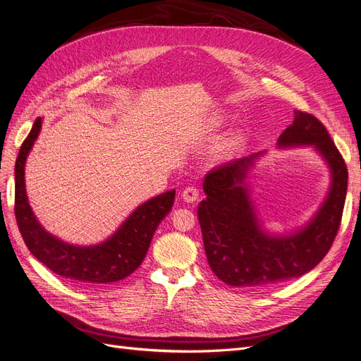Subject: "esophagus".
<instances>
[{"mask_svg":"<svg viewBox=\"0 0 361 361\" xmlns=\"http://www.w3.org/2000/svg\"><path fill=\"white\" fill-rule=\"evenodd\" d=\"M181 197H183L184 202H190V204H192V202L197 201L199 190H197L196 188H193V185H189V188H185V189L183 190Z\"/></svg>","mask_w":361,"mask_h":361,"instance_id":"1","label":"esophagus"}]
</instances>
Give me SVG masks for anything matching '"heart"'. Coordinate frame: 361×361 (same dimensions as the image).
I'll return each mask as SVG.
<instances>
[{
    "instance_id": "b5f03b06",
    "label": "heart",
    "mask_w": 361,
    "mask_h": 361,
    "mask_svg": "<svg viewBox=\"0 0 361 361\" xmlns=\"http://www.w3.org/2000/svg\"><path fill=\"white\" fill-rule=\"evenodd\" d=\"M241 144V135L239 133H231V135L226 137L217 147L216 153L219 156H224V154H229L232 153L235 149H238V145Z\"/></svg>"
}]
</instances>
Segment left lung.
I'll list each match as a JSON object with an SVG mask.
<instances>
[{"label":"left lung","mask_w":361,"mask_h":361,"mask_svg":"<svg viewBox=\"0 0 361 361\" xmlns=\"http://www.w3.org/2000/svg\"><path fill=\"white\" fill-rule=\"evenodd\" d=\"M276 144L279 149L312 147L330 169V189L300 229L274 235L263 229L247 184L248 171L262 153L208 172L207 199L199 204L197 219L211 271L232 287L262 291L305 275L324 259L339 229L348 169L324 125L312 114L295 111Z\"/></svg>","instance_id":"8db88e82"}]
</instances>
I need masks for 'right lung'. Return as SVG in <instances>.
<instances>
[{
	"label": "right lung",
	"mask_w": 361,
	"mask_h": 361,
	"mask_svg": "<svg viewBox=\"0 0 361 361\" xmlns=\"http://www.w3.org/2000/svg\"><path fill=\"white\" fill-rule=\"evenodd\" d=\"M43 118L38 117L23 141L15 166V216L31 255L56 275L82 286L116 283L129 276L142 263L152 238L173 205L176 190L145 201L104 243L74 245L47 232L34 214L25 189V164Z\"/></svg>",
	"instance_id": "right-lung-1"
}]
</instances>
